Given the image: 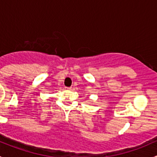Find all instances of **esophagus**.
Returning <instances> with one entry per match:
<instances>
[{"mask_svg": "<svg viewBox=\"0 0 157 157\" xmlns=\"http://www.w3.org/2000/svg\"><path fill=\"white\" fill-rule=\"evenodd\" d=\"M66 89H67V90H71V89H72V87H71V86H70V87H65Z\"/></svg>", "mask_w": 157, "mask_h": 157, "instance_id": "obj_1", "label": "esophagus"}]
</instances>
